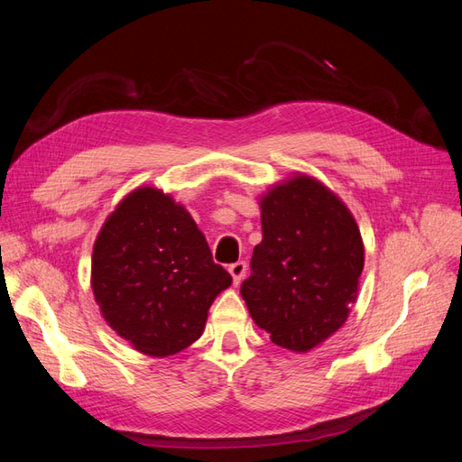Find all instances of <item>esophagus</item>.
I'll use <instances>...</instances> for the list:
<instances>
[{
    "label": "esophagus",
    "instance_id": "34e87169",
    "mask_svg": "<svg viewBox=\"0 0 462 462\" xmlns=\"http://www.w3.org/2000/svg\"><path fill=\"white\" fill-rule=\"evenodd\" d=\"M229 273H231V277H233V285H239L243 279H245V273H246V262H235V263H231L229 265Z\"/></svg>",
    "mask_w": 462,
    "mask_h": 462
}]
</instances>
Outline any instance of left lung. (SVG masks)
<instances>
[{
  "mask_svg": "<svg viewBox=\"0 0 462 462\" xmlns=\"http://www.w3.org/2000/svg\"><path fill=\"white\" fill-rule=\"evenodd\" d=\"M258 202L262 243L241 295L275 345L309 353L351 314L365 268L360 229L337 194L306 173L272 185Z\"/></svg>",
  "mask_w": 462,
  "mask_h": 462,
  "instance_id": "1",
  "label": "left lung"
}]
</instances>
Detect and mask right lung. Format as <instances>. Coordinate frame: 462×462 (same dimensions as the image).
<instances>
[{
    "label": "right lung",
    "instance_id": "right-lung-1",
    "mask_svg": "<svg viewBox=\"0 0 462 462\" xmlns=\"http://www.w3.org/2000/svg\"><path fill=\"white\" fill-rule=\"evenodd\" d=\"M231 282L185 206L156 187L131 190L94 241L96 304L146 356H171L200 339L209 306Z\"/></svg>",
    "mask_w": 462,
    "mask_h": 462
}]
</instances>
